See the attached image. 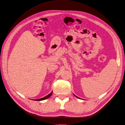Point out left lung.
<instances>
[{
  "label": "left lung",
  "instance_id": "obj_1",
  "mask_svg": "<svg viewBox=\"0 0 125 125\" xmlns=\"http://www.w3.org/2000/svg\"><path fill=\"white\" fill-rule=\"evenodd\" d=\"M73 95H74V96H75V97H77V98H78V99H80V97H78V96H76V95H74V94H73Z\"/></svg>",
  "mask_w": 125,
  "mask_h": 125
}]
</instances>
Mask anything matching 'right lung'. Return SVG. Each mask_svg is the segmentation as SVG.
<instances>
[{
  "instance_id": "obj_1",
  "label": "right lung",
  "mask_w": 125,
  "mask_h": 125,
  "mask_svg": "<svg viewBox=\"0 0 125 125\" xmlns=\"http://www.w3.org/2000/svg\"><path fill=\"white\" fill-rule=\"evenodd\" d=\"M52 92L51 93H50L49 94H48L47 95L45 96V97H43V98H41V99H37V100H33L34 101H42V100H46L48 98L50 97L52 95Z\"/></svg>"
}]
</instances>
